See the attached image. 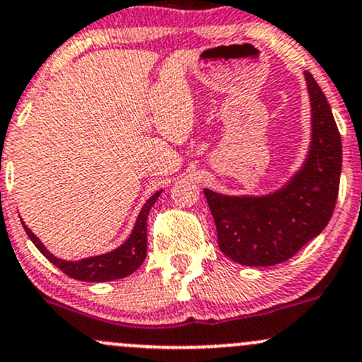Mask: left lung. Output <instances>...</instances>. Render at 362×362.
I'll return each instance as SVG.
<instances>
[{"label": "left lung", "instance_id": "left-lung-1", "mask_svg": "<svg viewBox=\"0 0 362 362\" xmlns=\"http://www.w3.org/2000/svg\"><path fill=\"white\" fill-rule=\"evenodd\" d=\"M311 99V146L304 165L268 196H223L204 189L221 252L244 266L291 259L323 232L335 209L342 141L323 90L305 71Z\"/></svg>", "mask_w": 362, "mask_h": 362}]
</instances>
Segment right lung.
Wrapping results in <instances>:
<instances>
[{"mask_svg": "<svg viewBox=\"0 0 362 362\" xmlns=\"http://www.w3.org/2000/svg\"><path fill=\"white\" fill-rule=\"evenodd\" d=\"M160 194L161 190H158L142 206L136 226H134L129 239L123 242L118 249L108 254H101V256L86 257V259L81 261L59 259V257L53 256V254L47 251L45 245H42V242L27 228L25 223H23V228H25L29 239L34 242L35 247L45 254V257H47L57 268L62 269L65 275L82 281L118 280V278L129 276L130 273L136 272L139 266L144 263L146 254H148V214L154 202L160 197Z\"/></svg>", "mask_w": 362, "mask_h": 362, "instance_id": "obj_1", "label": "right lung"}]
</instances>
